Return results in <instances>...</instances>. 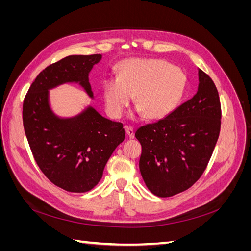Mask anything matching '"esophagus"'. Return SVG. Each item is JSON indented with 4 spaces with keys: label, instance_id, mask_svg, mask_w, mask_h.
Segmentation results:
<instances>
[{
    "label": "esophagus",
    "instance_id": "obj_1",
    "mask_svg": "<svg viewBox=\"0 0 251 251\" xmlns=\"http://www.w3.org/2000/svg\"><path fill=\"white\" fill-rule=\"evenodd\" d=\"M125 130H126V132L128 137H130L131 139H133L134 136H135L133 127H132V126H125Z\"/></svg>",
    "mask_w": 251,
    "mask_h": 251
}]
</instances>
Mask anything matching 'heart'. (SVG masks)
Returning <instances> with one entry per match:
<instances>
[{"mask_svg":"<svg viewBox=\"0 0 251 251\" xmlns=\"http://www.w3.org/2000/svg\"><path fill=\"white\" fill-rule=\"evenodd\" d=\"M185 85V74L165 60L126 59L118 66V76L104 80V108L112 118H120L134 96L136 113L159 119L177 107Z\"/></svg>","mask_w":251,"mask_h":251,"instance_id":"b5f03b06","label":"heart"}]
</instances>
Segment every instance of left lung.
I'll list each match as a JSON object with an SVG mask.
<instances>
[{"label": "left lung", "instance_id": "1", "mask_svg": "<svg viewBox=\"0 0 251 251\" xmlns=\"http://www.w3.org/2000/svg\"><path fill=\"white\" fill-rule=\"evenodd\" d=\"M198 77V90L191 100L135 133L142 147L141 176L158 197H171L191 187L206 169L219 138L218 90L201 69Z\"/></svg>", "mask_w": 251, "mask_h": 251}]
</instances>
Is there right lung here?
<instances>
[{
  "instance_id": "right-lung-1",
  "label": "right lung",
  "mask_w": 251,
  "mask_h": 251,
  "mask_svg": "<svg viewBox=\"0 0 251 251\" xmlns=\"http://www.w3.org/2000/svg\"><path fill=\"white\" fill-rule=\"evenodd\" d=\"M101 58L69 55L50 65L37 75L23 104V124L37 165L68 192L91 191L126 137L123 124L103 117L91 104L70 117L59 116L51 105L50 91L66 83H77L93 100L89 75Z\"/></svg>"
}]
</instances>
